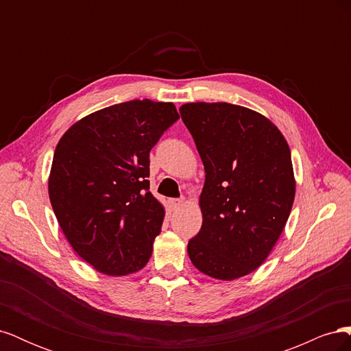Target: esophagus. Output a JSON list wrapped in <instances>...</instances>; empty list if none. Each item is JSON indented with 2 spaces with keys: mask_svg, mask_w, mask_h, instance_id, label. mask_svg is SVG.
<instances>
[{
  "mask_svg": "<svg viewBox=\"0 0 351 351\" xmlns=\"http://www.w3.org/2000/svg\"><path fill=\"white\" fill-rule=\"evenodd\" d=\"M183 199H168V206H169V209L171 210H174V209H178L180 206L183 205Z\"/></svg>",
  "mask_w": 351,
  "mask_h": 351,
  "instance_id": "34e87169",
  "label": "esophagus"
}]
</instances>
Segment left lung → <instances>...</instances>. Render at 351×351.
Listing matches in <instances>:
<instances>
[{"label":"left lung","mask_w":351,"mask_h":351,"mask_svg":"<svg viewBox=\"0 0 351 351\" xmlns=\"http://www.w3.org/2000/svg\"><path fill=\"white\" fill-rule=\"evenodd\" d=\"M205 167L202 227L189 258L209 277L231 281L265 262L295 193L291 152L267 117L227 102L180 107Z\"/></svg>","instance_id":"1"}]
</instances>
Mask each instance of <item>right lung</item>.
Listing matches in <instances>:
<instances>
[{"label":"right lung","mask_w":351,"mask_h":351,"mask_svg":"<svg viewBox=\"0 0 351 351\" xmlns=\"http://www.w3.org/2000/svg\"><path fill=\"white\" fill-rule=\"evenodd\" d=\"M180 115L171 102L134 99L84 117L61 137L48 192L71 247L112 277L142 269L164 208L149 192V152Z\"/></svg>","instance_id":"add662e5"}]
</instances>
